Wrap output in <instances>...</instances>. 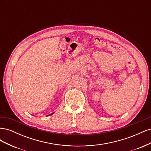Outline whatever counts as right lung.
Returning a JSON list of instances; mask_svg holds the SVG:
<instances>
[{
  "instance_id": "right-lung-1",
  "label": "right lung",
  "mask_w": 151,
  "mask_h": 151,
  "mask_svg": "<svg viewBox=\"0 0 151 151\" xmlns=\"http://www.w3.org/2000/svg\"><path fill=\"white\" fill-rule=\"evenodd\" d=\"M53 113H52V114H51V115H52V114H53ZM49 115H48V116H49Z\"/></svg>"
}]
</instances>
